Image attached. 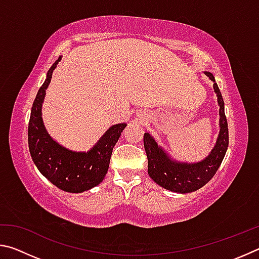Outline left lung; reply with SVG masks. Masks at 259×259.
Returning <instances> with one entry per match:
<instances>
[{
	"label": "left lung",
	"mask_w": 259,
	"mask_h": 259,
	"mask_svg": "<svg viewBox=\"0 0 259 259\" xmlns=\"http://www.w3.org/2000/svg\"><path fill=\"white\" fill-rule=\"evenodd\" d=\"M205 74L210 80L214 82V77L211 73L205 72ZM213 89L218 97L221 131H219L216 146L205 160L194 164L178 163L176 161L170 160V157L157 146L150 134L145 133L144 135V147L147 155L148 175L156 184L166 190L177 193H188L199 190L214 176L219 165L224 160L227 147H229V128H227V120L224 111V100H223L217 83H213Z\"/></svg>",
	"instance_id": "8db88e82"
}]
</instances>
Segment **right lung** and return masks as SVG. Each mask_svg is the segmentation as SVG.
<instances>
[{"mask_svg": "<svg viewBox=\"0 0 259 259\" xmlns=\"http://www.w3.org/2000/svg\"><path fill=\"white\" fill-rule=\"evenodd\" d=\"M59 60L60 57L48 71L46 81L33 103L28 122V147L35 165L43 176L65 192L81 193L103 182L107 174L113 147L126 124L111 126L97 145L88 153L68 151L52 140L43 125L41 107L52 72Z\"/></svg>", "mask_w": 259, "mask_h": 259, "instance_id": "right-lung-1", "label": "right lung"}]
</instances>
